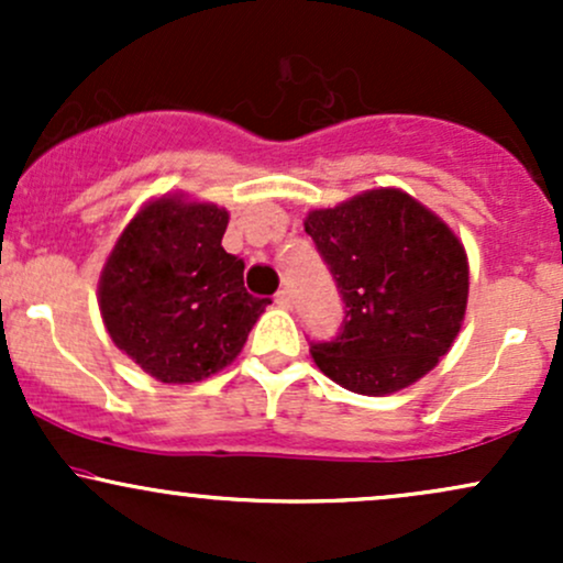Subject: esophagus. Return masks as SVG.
<instances>
[{
    "instance_id": "esophagus-1",
    "label": "esophagus",
    "mask_w": 563,
    "mask_h": 563,
    "mask_svg": "<svg viewBox=\"0 0 563 563\" xmlns=\"http://www.w3.org/2000/svg\"><path fill=\"white\" fill-rule=\"evenodd\" d=\"M275 303L280 309H290V303H294V296H290V290L288 288H280L275 294Z\"/></svg>"
}]
</instances>
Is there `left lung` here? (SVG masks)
<instances>
[{
	"instance_id": "obj_1",
	"label": "left lung",
	"mask_w": 563,
	"mask_h": 563,
	"mask_svg": "<svg viewBox=\"0 0 563 563\" xmlns=\"http://www.w3.org/2000/svg\"><path fill=\"white\" fill-rule=\"evenodd\" d=\"M303 230L344 301L339 333L309 344L320 371L367 397L426 376L466 314V251L448 224L402 190H371L312 211Z\"/></svg>"
}]
</instances>
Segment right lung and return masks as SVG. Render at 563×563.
<instances>
[{"instance_id": "obj_1", "label": "right lung", "mask_w": 563, "mask_h": 563, "mask_svg": "<svg viewBox=\"0 0 563 563\" xmlns=\"http://www.w3.org/2000/svg\"><path fill=\"white\" fill-rule=\"evenodd\" d=\"M228 211L161 198L121 232L100 277V312L121 352L164 384H192L238 357L269 299L222 249Z\"/></svg>"}]
</instances>
